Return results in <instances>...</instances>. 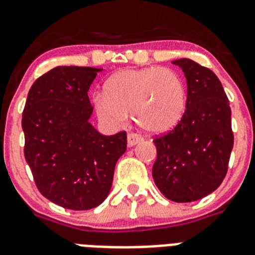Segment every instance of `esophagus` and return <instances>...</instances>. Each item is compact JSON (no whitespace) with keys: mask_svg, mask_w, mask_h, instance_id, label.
<instances>
[{"mask_svg":"<svg viewBox=\"0 0 255 255\" xmlns=\"http://www.w3.org/2000/svg\"><path fill=\"white\" fill-rule=\"evenodd\" d=\"M141 140H143V138L138 134L131 132V134L128 135V145H129V147H134V145H136L138 143H140Z\"/></svg>","mask_w":255,"mask_h":255,"instance_id":"1","label":"esophagus"}]
</instances>
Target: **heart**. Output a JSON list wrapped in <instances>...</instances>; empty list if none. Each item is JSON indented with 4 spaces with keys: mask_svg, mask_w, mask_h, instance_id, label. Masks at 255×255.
Segmentation results:
<instances>
[{
    "mask_svg": "<svg viewBox=\"0 0 255 255\" xmlns=\"http://www.w3.org/2000/svg\"><path fill=\"white\" fill-rule=\"evenodd\" d=\"M94 105L105 123L119 125L131 111L135 123L145 131L161 134L181 120L186 87L179 74L170 69H126L108 79L105 94H97Z\"/></svg>",
    "mask_w": 255,
    "mask_h": 255,
    "instance_id": "heart-1",
    "label": "heart"
}]
</instances>
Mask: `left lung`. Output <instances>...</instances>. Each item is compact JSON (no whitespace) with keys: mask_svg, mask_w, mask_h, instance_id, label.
<instances>
[{"mask_svg":"<svg viewBox=\"0 0 255 255\" xmlns=\"http://www.w3.org/2000/svg\"><path fill=\"white\" fill-rule=\"evenodd\" d=\"M188 84L186 108L167 134L155 138V185L177 203L199 200L224 181L234 147L231 108L220 79L190 58L172 61Z\"/></svg>","mask_w":255,"mask_h":255,"instance_id":"8db88e82","label":"left lung"}]
</instances>
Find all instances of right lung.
I'll return each instance as SVG.
<instances>
[{
	"instance_id": "1",
	"label": "right lung",
	"mask_w": 255,
	"mask_h": 255,
	"mask_svg": "<svg viewBox=\"0 0 255 255\" xmlns=\"http://www.w3.org/2000/svg\"><path fill=\"white\" fill-rule=\"evenodd\" d=\"M102 69L57 66L38 78L22 112L24 154L40 194L52 203L87 211L110 194L126 132L102 135L89 123L88 91Z\"/></svg>"
}]
</instances>
